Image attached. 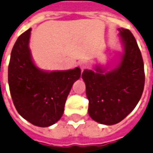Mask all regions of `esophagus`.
Masks as SVG:
<instances>
[{
    "mask_svg": "<svg viewBox=\"0 0 153 153\" xmlns=\"http://www.w3.org/2000/svg\"><path fill=\"white\" fill-rule=\"evenodd\" d=\"M79 66H80V68H81V70H82V71H83V70H84V69H85V68L88 66V63H87L85 61H82V62H81L79 63Z\"/></svg>",
    "mask_w": 153,
    "mask_h": 153,
    "instance_id": "esophagus-1",
    "label": "esophagus"
}]
</instances>
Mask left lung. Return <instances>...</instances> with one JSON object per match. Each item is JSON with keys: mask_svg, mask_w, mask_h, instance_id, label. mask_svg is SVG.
Segmentation results:
<instances>
[{"mask_svg": "<svg viewBox=\"0 0 153 153\" xmlns=\"http://www.w3.org/2000/svg\"><path fill=\"white\" fill-rule=\"evenodd\" d=\"M118 30L124 48L119 64L108 72L97 66L96 72L85 70L82 74L89 100L88 114L105 125L124 119L140 101L144 88L143 57L136 40L128 29Z\"/></svg>", "mask_w": 153, "mask_h": 153, "instance_id": "left-lung-1", "label": "left lung"}]
</instances>
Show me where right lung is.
Returning a JSON list of instances; mask_svg holds the SVG:
<instances>
[{
    "mask_svg": "<svg viewBox=\"0 0 153 153\" xmlns=\"http://www.w3.org/2000/svg\"><path fill=\"white\" fill-rule=\"evenodd\" d=\"M30 30L22 33L13 45L8 82L18 113L31 124L46 127L62 117L66 98L80 78L81 70L48 72L36 67L29 48Z\"/></svg>",
    "mask_w": 153,
    "mask_h": 153,
    "instance_id": "right-lung-1",
    "label": "right lung"
}]
</instances>
